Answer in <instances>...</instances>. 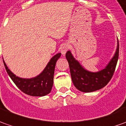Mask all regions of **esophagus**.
<instances>
[{"label":"esophagus","mask_w":126,"mask_h":126,"mask_svg":"<svg viewBox=\"0 0 126 126\" xmlns=\"http://www.w3.org/2000/svg\"><path fill=\"white\" fill-rule=\"evenodd\" d=\"M68 49H69V45H67V44H64V45H62L61 47H60L62 54L63 55H64Z\"/></svg>","instance_id":"34e87169"}]
</instances>
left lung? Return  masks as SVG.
Segmentation results:
<instances>
[{
  "label": "left lung",
  "instance_id": "obj_1",
  "mask_svg": "<svg viewBox=\"0 0 126 126\" xmlns=\"http://www.w3.org/2000/svg\"><path fill=\"white\" fill-rule=\"evenodd\" d=\"M119 41L117 48L113 58L106 67L101 71L93 73L86 71L76 60L70 51L66 53L69 64L73 83L77 89L84 93H91L104 88L110 81L114 74L119 58Z\"/></svg>",
  "mask_w": 126,
  "mask_h": 126
}]
</instances>
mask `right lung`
Listing matches in <instances>:
<instances>
[{"mask_svg": "<svg viewBox=\"0 0 126 126\" xmlns=\"http://www.w3.org/2000/svg\"><path fill=\"white\" fill-rule=\"evenodd\" d=\"M60 56V53L55 55L48 62L44 71L39 75L31 79L18 78L9 69L5 62H3L9 76L20 91L31 96L42 97L47 95L51 91L55 64Z\"/></svg>", "mask_w": 126, "mask_h": 126, "instance_id": "obj_1", "label": "right lung"}]
</instances>
